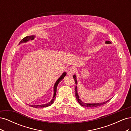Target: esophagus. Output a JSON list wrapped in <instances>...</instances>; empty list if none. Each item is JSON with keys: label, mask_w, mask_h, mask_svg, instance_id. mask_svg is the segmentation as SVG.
Instances as JSON below:
<instances>
[{"label": "esophagus", "mask_w": 131, "mask_h": 131, "mask_svg": "<svg viewBox=\"0 0 131 131\" xmlns=\"http://www.w3.org/2000/svg\"><path fill=\"white\" fill-rule=\"evenodd\" d=\"M74 73V69L72 67H69L67 70V73L69 75H72Z\"/></svg>", "instance_id": "esophagus-1"}]
</instances>
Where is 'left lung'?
Returning <instances> with one entry per match:
<instances>
[{
  "mask_svg": "<svg viewBox=\"0 0 131 131\" xmlns=\"http://www.w3.org/2000/svg\"><path fill=\"white\" fill-rule=\"evenodd\" d=\"M105 43H106V44H109V43H112V42H111L109 41H105ZM73 78H74V80H75V84H76V85H77L78 84V81H77V75H75V74H74L73 75ZM75 96H76L77 100L79 103L82 106L89 107V108H93V107H97V106H101V105H103V104H105V103H106L108 102L110 100H110L106 101L105 102H102V103H86L83 102L80 99V97H79V94H78V92L77 86H76V87H75Z\"/></svg>",
  "mask_w": 131,
  "mask_h": 131,
  "instance_id": "left-lung-1",
  "label": "left lung"
}]
</instances>
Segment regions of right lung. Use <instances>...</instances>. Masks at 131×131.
<instances>
[{"instance_id":"right-lung-1","label":"right lung","mask_w":131,"mask_h":131,"mask_svg":"<svg viewBox=\"0 0 131 131\" xmlns=\"http://www.w3.org/2000/svg\"><path fill=\"white\" fill-rule=\"evenodd\" d=\"M35 38V35H30V36H27L25 38H23L22 40H21V41L19 42L18 45H20L21 43H22L27 42L28 41H29V40H34ZM66 75H67V73H66V72L63 73L62 74L61 76L58 79V80L56 81V82H55V84L53 86V96L52 99L51 100V101L50 102L47 103H46V104H40V105H29H29H30L31 107H33V108H43V107L49 106L51 104H53L55 98H56V94L57 88L58 84H59V82H60L62 81V79H64V78L66 76Z\"/></svg>"}]
</instances>
